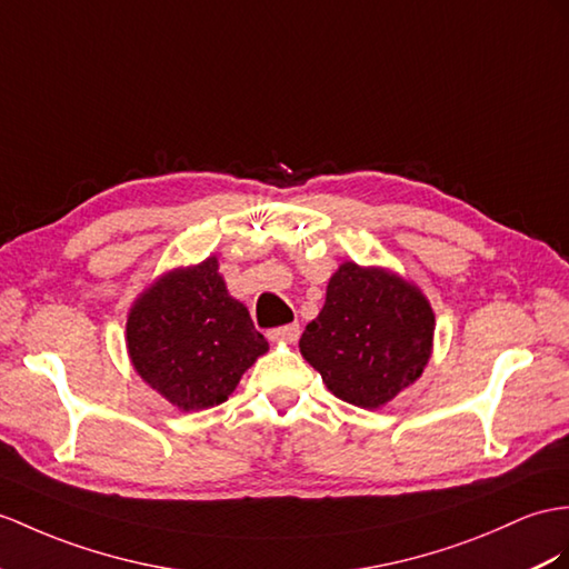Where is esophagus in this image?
Listing matches in <instances>:
<instances>
[{"mask_svg": "<svg viewBox=\"0 0 569 569\" xmlns=\"http://www.w3.org/2000/svg\"><path fill=\"white\" fill-rule=\"evenodd\" d=\"M268 338L272 342H284V345H292L299 340V326L297 323H289V326H282V328H274L268 332Z\"/></svg>", "mask_w": 569, "mask_h": 569, "instance_id": "obj_1", "label": "esophagus"}]
</instances>
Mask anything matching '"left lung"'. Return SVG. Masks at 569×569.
<instances>
[{
    "mask_svg": "<svg viewBox=\"0 0 569 569\" xmlns=\"http://www.w3.org/2000/svg\"><path fill=\"white\" fill-rule=\"evenodd\" d=\"M435 311L422 289L389 268L345 260L321 313L303 330L301 357L328 391L379 410L422 377L435 348Z\"/></svg>",
    "mask_w": 569,
    "mask_h": 569,
    "instance_id": "left-lung-1",
    "label": "left lung"
}]
</instances>
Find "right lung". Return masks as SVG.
Instances as JSON below:
<instances>
[{
	"label": "right lung",
	"instance_id": "obj_1",
	"mask_svg": "<svg viewBox=\"0 0 569 569\" xmlns=\"http://www.w3.org/2000/svg\"><path fill=\"white\" fill-rule=\"evenodd\" d=\"M124 345L140 379L183 412L224 403L270 350L229 295L217 256L161 272L144 287L130 307Z\"/></svg>",
	"mask_w": 569,
	"mask_h": 569
}]
</instances>
